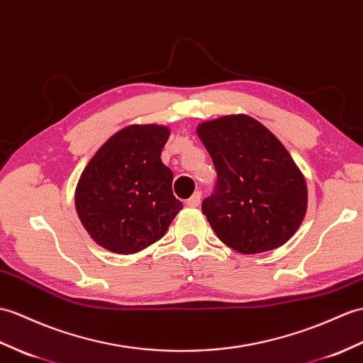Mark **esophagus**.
I'll return each instance as SVG.
<instances>
[{
	"label": "esophagus",
	"mask_w": 363,
	"mask_h": 363,
	"mask_svg": "<svg viewBox=\"0 0 363 363\" xmlns=\"http://www.w3.org/2000/svg\"><path fill=\"white\" fill-rule=\"evenodd\" d=\"M199 202H201V193L196 191L195 195H193L191 198L187 199V206H189V207H198Z\"/></svg>",
	"instance_id": "obj_1"
}]
</instances>
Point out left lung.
<instances>
[{
  "label": "left lung",
  "instance_id": "left-lung-1",
  "mask_svg": "<svg viewBox=\"0 0 363 363\" xmlns=\"http://www.w3.org/2000/svg\"><path fill=\"white\" fill-rule=\"evenodd\" d=\"M196 133L218 174L201 206L216 237L246 255L283 246L308 207L306 181L289 151L246 114L202 122Z\"/></svg>",
  "mask_w": 363,
  "mask_h": 363
}]
</instances>
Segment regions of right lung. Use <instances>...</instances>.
I'll return each instance as SVG.
<instances>
[{
	"instance_id": "add662e5",
	"label": "right lung",
	"mask_w": 363,
	"mask_h": 363,
	"mask_svg": "<svg viewBox=\"0 0 363 363\" xmlns=\"http://www.w3.org/2000/svg\"><path fill=\"white\" fill-rule=\"evenodd\" d=\"M168 136L164 125L125 126L85 167L75 189V208L99 246L121 255L136 254L161 240L184 207L173 195V173L161 161Z\"/></svg>"
}]
</instances>
